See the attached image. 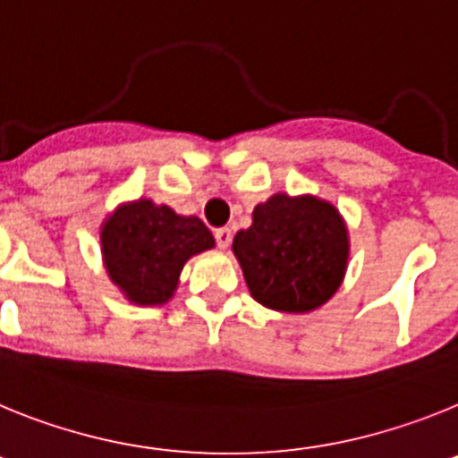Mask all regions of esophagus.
<instances>
[{"mask_svg": "<svg viewBox=\"0 0 458 458\" xmlns=\"http://www.w3.org/2000/svg\"><path fill=\"white\" fill-rule=\"evenodd\" d=\"M214 240H216L218 249H228L230 242H233V230H230V228H218L216 233H214Z\"/></svg>", "mask_w": 458, "mask_h": 458, "instance_id": "34e87169", "label": "esophagus"}]
</instances>
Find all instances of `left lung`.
<instances>
[{"instance_id":"left-lung-1","label":"left lung","mask_w":458,"mask_h":458,"mask_svg":"<svg viewBox=\"0 0 458 458\" xmlns=\"http://www.w3.org/2000/svg\"><path fill=\"white\" fill-rule=\"evenodd\" d=\"M233 251L253 300L284 313H306L339 290L348 265V228L339 209L316 196L274 193L253 209Z\"/></svg>"}]
</instances>
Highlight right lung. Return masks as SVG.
<instances>
[{
  "mask_svg": "<svg viewBox=\"0 0 458 458\" xmlns=\"http://www.w3.org/2000/svg\"><path fill=\"white\" fill-rule=\"evenodd\" d=\"M214 246L198 216H180L152 200L119 205L101 225L108 276L133 304H165L174 295L184 262Z\"/></svg>",
  "mask_w": 458,
  "mask_h": 458,
  "instance_id": "right-lung-1",
  "label": "right lung"
}]
</instances>
